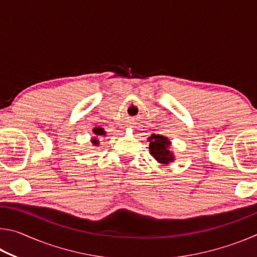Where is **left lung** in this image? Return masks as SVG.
I'll use <instances>...</instances> for the list:
<instances>
[{
  "label": "left lung",
  "instance_id": "obj_1",
  "mask_svg": "<svg viewBox=\"0 0 257 257\" xmlns=\"http://www.w3.org/2000/svg\"><path fill=\"white\" fill-rule=\"evenodd\" d=\"M147 139L150 142V153L155 159L156 162L167 165L169 163H172L176 160L175 154L170 150L171 142L168 137L153 134Z\"/></svg>",
  "mask_w": 257,
  "mask_h": 257
}]
</instances>
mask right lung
Here are the masks:
<instances>
[{"mask_svg": "<svg viewBox=\"0 0 257 257\" xmlns=\"http://www.w3.org/2000/svg\"><path fill=\"white\" fill-rule=\"evenodd\" d=\"M93 133H94V136L92 137V139H90V142H92V144H93V146H98V144H99V141L98 139L101 138V137H104L106 135V132L105 130H104L103 128H98V127H96V128H94L93 129Z\"/></svg>", "mask_w": 257, "mask_h": 257, "instance_id": "right-lung-1", "label": "right lung"}]
</instances>
